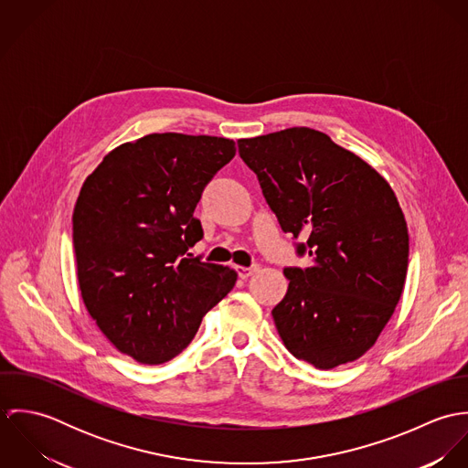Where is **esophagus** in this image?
<instances>
[{
	"instance_id": "1",
	"label": "esophagus",
	"mask_w": 468,
	"mask_h": 468,
	"mask_svg": "<svg viewBox=\"0 0 468 468\" xmlns=\"http://www.w3.org/2000/svg\"><path fill=\"white\" fill-rule=\"evenodd\" d=\"M258 265H252V267H236V271L241 279H249L254 271H258Z\"/></svg>"
}]
</instances>
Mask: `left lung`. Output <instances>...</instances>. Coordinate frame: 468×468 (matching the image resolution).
<instances>
[{"instance_id": "left-lung-1", "label": "left lung", "mask_w": 468, "mask_h": 468, "mask_svg": "<svg viewBox=\"0 0 468 468\" xmlns=\"http://www.w3.org/2000/svg\"><path fill=\"white\" fill-rule=\"evenodd\" d=\"M238 147L295 254L312 258L310 267L284 268L288 292L271 310L279 336L317 369L356 360L391 319L405 282L409 236L393 189L310 128L241 138Z\"/></svg>"}]
</instances>
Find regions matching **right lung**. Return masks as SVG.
I'll use <instances>...</instances> for the list:
<instances>
[{
    "label": "right lung",
    "mask_w": 468,
    "mask_h": 468,
    "mask_svg": "<svg viewBox=\"0 0 468 468\" xmlns=\"http://www.w3.org/2000/svg\"><path fill=\"white\" fill-rule=\"evenodd\" d=\"M236 154L234 140L153 133L122 144L86 178L73 208L82 301L101 332L140 364L182 353L236 271L191 258L195 208Z\"/></svg>",
    "instance_id": "right-lung-1"
}]
</instances>
